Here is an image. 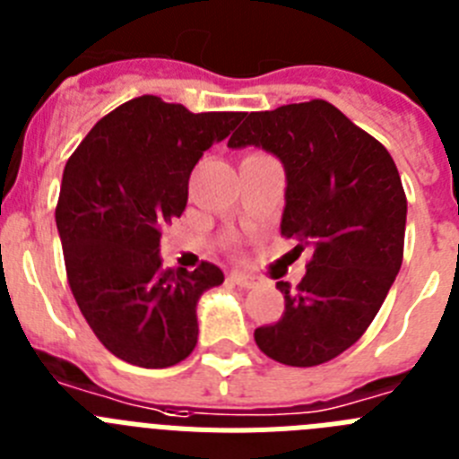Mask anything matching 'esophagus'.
<instances>
[{"instance_id": "obj_1", "label": "esophagus", "mask_w": 459, "mask_h": 459, "mask_svg": "<svg viewBox=\"0 0 459 459\" xmlns=\"http://www.w3.org/2000/svg\"><path fill=\"white\" fill-rule=\"evenodd\" d=\"M227 280H230V282H232V285L243 287V290H250V287L255 285V280L250 278V275L241 273V271H232V273L227 275Z\"/></svg>"}]
</instances>
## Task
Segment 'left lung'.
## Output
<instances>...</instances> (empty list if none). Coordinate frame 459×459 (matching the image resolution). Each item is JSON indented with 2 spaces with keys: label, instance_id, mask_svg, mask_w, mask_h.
Listing matches in <instances>:
<instances>
[{
  "label": "left lung",
  "instance_id": "obj_1",
  "mask_svg": "<svg viewBox=\"0 0 459 459\" xmlns=\"http://www.w3.org/2000/svg\"><path fill=\"white\" fill-rule=\"evenodd\" d=\"M227 147L282 163L280 232L310 255L296 290L275 282L285 312L255 342L285 366L326 363L366 333L403 266L407 197L391 153L326 100L243 115Z\"/></svg>",
  "mask_w": 459,
  "mask_h": 459
}]
</instances>
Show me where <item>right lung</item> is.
I'll return each mask as SVG.
<instances>
[{
    "instance_id": "add662e5",
    "label": "right lung",
    "mask_w": 459,
    "mask_h": 459,
    "mask_svg": "<svg viewBox=\"0 0 459 459\" xmlns=\"http://www.w3.org/2000/svg\"><path fill=\"white\" fill-rule=\"evenodd\" d=\"M243 115H193L140 96L103 117L68 158L55 213L68 282L96 338L126 363L177 366L197 344V301L225 275L209 262L165 269L160 230L184 213L197 160Z\"/></svg>"
}]
</instances>
